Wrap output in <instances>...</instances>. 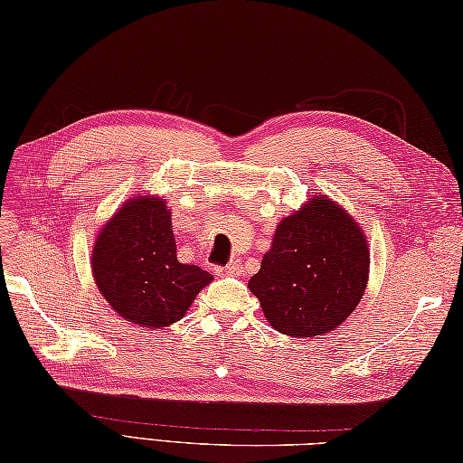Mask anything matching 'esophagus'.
<instances>
[{
  "label": "esophagus",
  "mask_w": 463,
  "mask_h": 463,
  "mask_svg": "<svg viewBox=\"0 0 463 463\" xmlns=\"http://www.w3.org/2000/svg\"><path fill=\"white\" fill-rule=\"evenodd\" d=\"M242 272V262L241 260H231L226 267H219L216 269V274L219 277H239V274Z\"/></svg>",
  "instance_id": "34e87169"
}]
</instances>
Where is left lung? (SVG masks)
<instances>
[{
	"mask_svg": "<svg viewBox=\"0 0 463 463\" xmlns=\"http://www.w3.org/2000/svg\"><path fill=\"white\" fill-rule=\"evenodd\" d=\"M366 234L342 204L314 194L284 216L249 288L274 330L324 336L356 310L368 287Z\"/></svg>",
	"mask_w": 463,
	"mask_h": 463,
	"instance_id": "8db88e82",
	"label": "left lung"
}]
</instances>
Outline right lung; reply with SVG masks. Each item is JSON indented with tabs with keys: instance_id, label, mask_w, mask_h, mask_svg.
Instances as JSON below:
<instances>
[{
	"instance_id": "obj_1",
	"label": "right lung",
	"mask_w": 463,
	"mask_h": 463,
	"mask_svg": "<svg viewBox=\"0 0 463 463\" xmlns=\"http://www.w3.org/2000/svg\"><path fill=\"white\" fill-rule=\"evenodd\" d=\"M101 297L127 322L166 328L191 308L213 274L176 259L171 209L163 196L127 199L103 224L91 250Z\"/></svg>"
}]
</instances>
